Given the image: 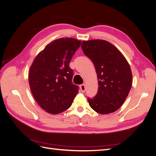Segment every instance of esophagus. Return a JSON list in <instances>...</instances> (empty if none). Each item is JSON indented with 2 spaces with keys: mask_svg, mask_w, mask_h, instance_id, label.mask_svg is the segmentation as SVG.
I'll return each instance as SVG.
<instances>
[{
  "mask_svg": "<svg viewBox=\"0 0 156 156\" xmlns=\"http://www.w3.org/2000/svg\"><path fill=\"white\" fill-rule=\"evenodd\" d=\"M80 90H81V92L84 93V91H85V84H81V85H80Z\"/></svg>",
  "mask_w": 156,
  "mask_h": 156,
  "instance_id": "1",
  "label": "esophagus"
}]
</instances>
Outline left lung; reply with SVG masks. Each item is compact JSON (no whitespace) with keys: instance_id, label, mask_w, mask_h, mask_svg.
I'll return each instance as SVG.
<instances>
[{"instance_id":"left-lung-1","label":"left lung","mask_w":156,"mask_h":156,"mask_svg":"<svg viewBox=\"0 0 156 156\" xmlns=\"http://www.w3.org/2000/svg\"><path fill=\"white\" fill-rule=\"evenodd\" d=\"M81 48L92 61L98 81L96 96L88 98L90 106L101 115L115 112L124 103L131 88L132 73L128 62L106 40L83 41Z\"/></svg>"}]
</instances>
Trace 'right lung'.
<instances>
[{"label": "right lung", "mask_w": 156, "mask_h": 156, "mask_svg": "<svg viewBox=\"0 0 156 156\" xmlns=\"http://www.w3.org/2000/svg\"><path fill=\"white\" fill-rule=\"evenodd\" d=\"M81 41L62 37L47 45L35 57L29 72L31 92L47 112L57 115L72 105L79 90L72 82L70 60Z\"/></svg>", "instance_id": "1"}]
</instances>
